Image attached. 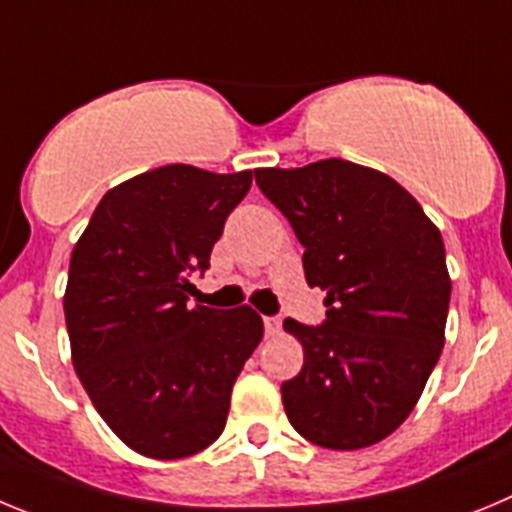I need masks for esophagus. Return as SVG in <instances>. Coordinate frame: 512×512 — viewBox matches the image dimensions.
Instances as JSON below:
<instances>
[{"label":"esophagus","instance_id":"obj_1","mask_svg":"<svg viewBox=\"0 0 512 512\" xmlns=\"http://www.w3.org/2000/svg\"><path fill=\"white\" fill-rule=\"evenodd\" d=\"M265 334L267 336H275V334H280V329H283V321L278 319V316H265Z\"/></svg>","mask_w":512,"mask_h":512}]
</instances>
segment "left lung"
<instances>
[{"label": "left lung", "mask_w": 512, "mask_h": 512, "mask_svg": "<svg viewBox=\"0 0 512 512\" xmlns=\"http://www.w3.org/2000/svg\"><path fill=\"white\" fill-rule=\"evenodd\" d=\"M255 178L306 247V283L326 290V324H283L303 344L301 372L280 388L285 416L324 449L377 444L411 416L444 347L441 232L398 181L349 160Z\"/></svg>", "instance_id": "obj_1"}]
</instances>
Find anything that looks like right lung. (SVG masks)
Instances as JSON below:
<instances>
[{
    "instance_id": "add662e5",
    "label": "right lung",
    "mask_w": 512,
    "mask_h": 512,
    "mask_svg": "<svg viewBox=\"0 0 512 512\" xmlns=\"http://www.w3.org/2000/svg\"><path fill=\"white\" fill-rule=\"evenodd\" d=\"M252 170L173 163L104 193L78 237L63 296L71 359L99 416L137 454L183 459L224 431L239 372L262 339L250 306H191Z\"/></svg>"
}]
</instances>
